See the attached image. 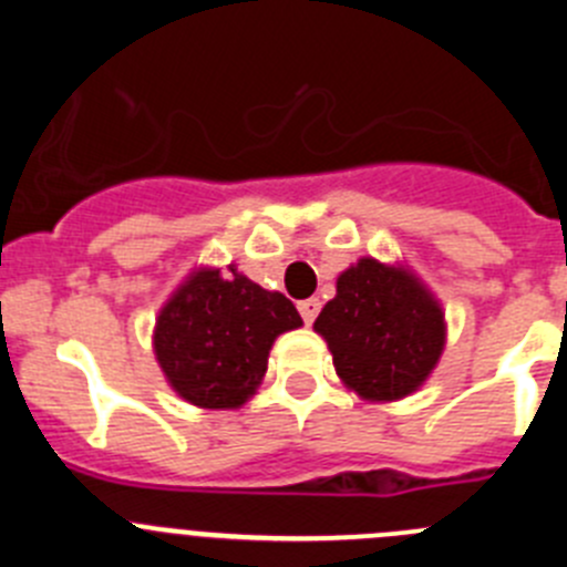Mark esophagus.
Listing matches in <instances>:
<instances>
[{
    "label": "esophagus",
    "instance_id": "esophagus-1",
    "mask_svg": "<svg viewBox=\"0 0 567 567\" xmlns=\"http://www.w3.org/2000/svg\"><path fill=\"white\" fill-rule=\"evenodd\" d=\"M298 312H300V318H303V323H312L315 318H318V312H320V300L318 298H307V300H300L298 303Z\"/></svg>",
    "mask_w": 567,
    "mask_h": 567
}]
</instances>
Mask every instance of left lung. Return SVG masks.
Instances as JSON below:
<instances>
[{
	"mask_svg": "<svg viewBox=\"0 0 567 567\" xmlns=\"http://www.w3.org/2000/svg\"><path fill=\"white\" fill-rule=\"evenodd\" d=\"M334 372L365 400L412 394L437 365L443 309L412 272L360 258L338 278V295L315 320Z\"/></svg>",
	"mask_w": 567,
	"mask_h": 567,
	"instance_id": "obj_1",
	"label": "left lung"
}]
</instances>
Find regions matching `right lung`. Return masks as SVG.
Listing matches in <instances>:
<instances>
[{"label":"right lung","mask_w":567,"mask_h":567,"mask_svg":"<svg viewBox=\"0 0 567 567\" xmlns=\"http://www.w3.org/2000/svg\"><path fill=\"white\" fill-rule=\"evenodd\" d=\"M298 309L235 267L198 269L155 320V358L175 392L202 409H238L267 372L275 338Z\"/></svg>","instance_id":"obj_1"}]
</instances>
